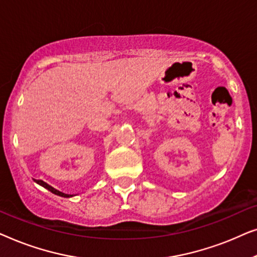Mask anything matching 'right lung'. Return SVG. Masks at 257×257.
<instances>
[{
  "label": "right lung",
  "instance_id": "obj_1",
  "mask_svg": "<svg viewBox=\"0 0 257 257\" xmlns=\"http://www.w3.org/2000/svg\"><path fill=\"white\" fill-rule=\"evenodd\" d=\"M35 181H36L38 185L43 186L44 188H47L48 191H50L51 193H54V194H56V195L63 196V198H71V196H73V195H71V194H65V193H63V192H59V191H57V189H55L54 187H51L50 185H48L47 182H44V181H42V180H35Z\"/></svg>",
  "mask_w": 257,
  "mask_h": 257
}]
</instances>
